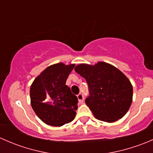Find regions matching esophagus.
<instances>
[{
	"label": "esophagus",
	"mask_w": 153,
	"mask_h": 153,
	"mask_svg": "<svg viewBox=\"0 0 153 153\" xmlns=\"http://www.w3.org/2000/svg\"><path fill=\"white\" fill-rule=\"evenodd\" d=\"M77 97H78V101H79L80 104H82V103L84 102V95H83V94L79 93L77 95Z\"/></svg>",
	"instance_id": "obj_1"
}]
</instances>
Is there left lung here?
Segmentation results:
<instances>
[{"instance_id": "1", "label": "left lung", "mask_w": 153, "mask_h": 153, "mask_svg": "<svg viewBox=\"0 0 153 153\" xmlns=\"http://www.w3.org/2000/svg\"><path fill=\"white\" fill-rule=\"evenodd\" d=\"M77 73L86 79L89 95L86 104L97 119L115 122L124 116L132 101V86L124 73L111 64L76 66Z\"/></svg>"}]
</instances>
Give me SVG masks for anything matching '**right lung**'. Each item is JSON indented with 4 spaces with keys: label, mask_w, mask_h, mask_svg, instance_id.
<instances>
[{
    "label": "right lung",
    "mask_w": 153,
    "mask_h": 153,
    "mask_svg": "<svg viewBox=\"0 0 153 153\" xmlns=\"http://www.w3.org/2000/svg\"><path fill=\"white\" fill-rule=\"evenodd\" d=\"M75 64H53L44 69L30 87L32 109L45 124L61 126L75 118L78 98L66 81Z\"/></svg>",
    "instance_id": "obj_1"
}]
</instances>
